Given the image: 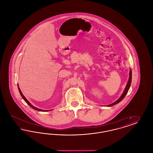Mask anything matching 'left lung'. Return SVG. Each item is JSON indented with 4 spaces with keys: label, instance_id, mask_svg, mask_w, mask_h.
I'll return each mask as SVG.
<instances>
[{
    "label": "left lung",
    "instance_id": "obj_1",
    "mask_svg": "<svg viewBox=\"0 0 153 153\" xmlns=\"http://www.w3.org/2000/svg\"><path fill=\"white\" fill-rule=\"evenodd\" d=\"M131 79H132V71H131V69H130V73H129V79H128V82H127V85H126V87L125 89H124V91L123 94L120 97V98H119L118 100H117L116 102H113V103L109 104V105H108L107 106H108V107L113 106V105L117 104V103H119V102H121V101L123 99L124 97H125V96L127 94V92H128V89H129V88L130 87L131 83Z\"/></svg>",
    "mask_w": 153,
    "mask_h": 153
}]
</instances>
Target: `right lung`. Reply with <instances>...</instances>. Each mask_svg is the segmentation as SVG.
Returning a JSON list of instances; mask_svg holds the SVG:
<instances>
[{"label": "right lung", "instance_id": "obj_1", "mask_svg": "<svg viewBox=\"0 0 153 153\" xmlns=\"http://www.w3.org/2000/svg\"><path fill=\"white\" fill-rule=\"evenodd\" d=\"M18 89H19V93H20V94L21 95V96L22 97V98L23 99V100L26 102L29 105L30 107H31L32 108H33V109H35V110H36V111H42V112H46V111H48L49 110H44V109H39V108H36V107H34V106H33L30 102L26 99V97L23 96V95L22 94V92H21V89H20V88H19V86L18 85Z\"/></svg>", "mask_w": 153, "mask_h": 153}]
</instances>
